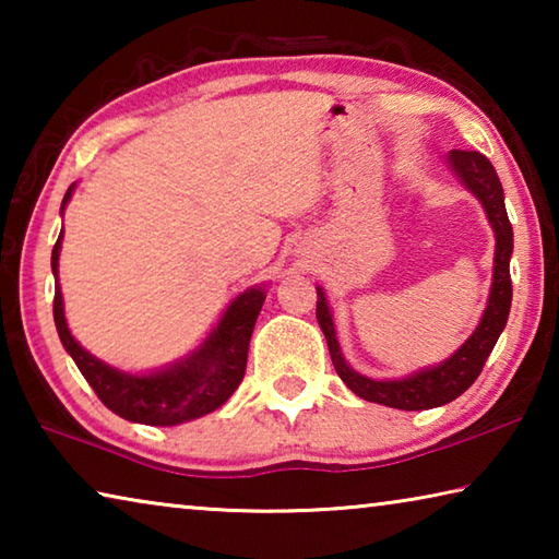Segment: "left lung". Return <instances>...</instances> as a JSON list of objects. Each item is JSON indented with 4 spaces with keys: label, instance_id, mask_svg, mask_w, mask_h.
Here are the masks:
<instances>
[{
    "label": "left lung",
    "instance_id": "obj_1",
    "mask_svg": "<svg viewBox=\"0 0 559 559\" xmlns=\"http://www.w3.org/2000/svg\"><path fill=\"white\" fill-rule=\"evenodd\" d=\"M449 167L453 169V175L461 179L463 187L478 197V202L484 204L488 222L496 231L493 286H490L488 306L484 310V318H480L478 328L473 330V335L456 349V353L449 359H443L441 365L414 372L409 377H404V380H370V377L355 372L353 367L345 362L335 337L333 313H330L328 308L323 288L318 286L316 316L320 330H323V335L328 340L330 357H333L340 380H343L357 396H362V400L392 406V409H431V406L449 404L466 392L468 386L478 380L488 355L493 353L498 337L508 323L510 300H513V283H510L513 226L508 222L503 187H500L496 169L490 165V159L476 153V150H451Z\"/></svg>",
    "mask_w": 559,
    "mask_h": 559
}]
</instances>
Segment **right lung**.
I'll use <instances>...</instances> for the list:
<instances>
[{
    "label": "right lung",
    "instance_id": "obj_1",
    "mask_svg": "<svg viewBox=\"0 0 559 559\" xmlns=\"http://www.w3.org/2000/svg\"><path fill=\"white\" fill-rule=\"evenodd\" d=\"M71 194L73 185L63 197L61 212L69 204ZM61 239L63 231L51 251L53 276H59ZM263 300H266L263 288L243 290L226 308V313L210 337L192 355L150 374L120 372L116 367L100 362L98 357H93L88 349L75 343L69 325H66L63 296L59 286L53 293V320L66 353L73 357L75 367L112 414L128 421L150 424V427H175V424L200 419V416L219 409L236 392V386L241 384L251 333Z\"/></svg>",
    "mask_w": 559,
    "mask_h": 559
}]
</instances>
